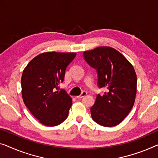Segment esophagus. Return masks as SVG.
I'll return each mask as SVG.
<instances>
[{
	"label": "esophagus",
	"mask_w": 158,
	"mask_h": 158,
	"mask_svg": "<svg viewBox=\"0 0 158 158\" xmlns=\"http://www.w3.org/2000/svg\"><path fill=\"white\" fill-rule=\"evenodd\" d=\"M86 94H87V92H86V91H82L81 94H80L79 96H77V98H82V97H84V96H85L86 95Z\"/></svg>",
	"instance_id": "1"
}]
</instances>
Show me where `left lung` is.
Returning a JSON list of instances; mask_svg holds the SVG:
<instances>
[{"label": "left lung", "mask_w": 158, "mask_h": 158, "mask_svg": "<svg viewBox=\"0 0 158 158\" xmlns=\"http://www.w3.org/2000/svg\"><path fill=\"white\" fill-rule=\"evenodd\" d=\"M83 56L96 70L98 86L108 89L103 96H96L91 108V118L102 126H117L128 116L135 102L137 77L134 68L121 53L110 47L85 51Z\"/></svg>", "instance_id": "obj_1"}]
</instances>
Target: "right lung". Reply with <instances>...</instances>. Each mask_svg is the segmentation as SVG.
I'll list each match as a JSON object with an SVG mask.
<instances>
[{"label":"right lung","mask_w":158,"mask_h":158,"mask_svg":"<svg viewBox=\"0 0 158 158\" xmlns=\"http://www.w3.org/2000/svg\"><path fill=\"white\" fill-rule=\"evenodd\" d=\"M76 55L74 52H44L32 59L23 70V102L44 126H57L67 119L72 100L64 89L59 91L58 85L64 81L66 69Z\"/></svg>","instance_id":"add662e5"}]
</instances>
